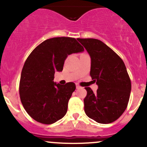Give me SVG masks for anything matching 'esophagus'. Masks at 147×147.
Here are the masks:
<instances>
[{"instance_id":"34e87169","label":"esophagus","mask_w":147,"mask_h":147,"mask_svg":"<svg viewBox=\"0 0 147 147\" xmlns=\"http://www.w3.org/2000/svg\"><path fill=\"white\" fill-rule=\"evenodd\" d=\"M76 88H77L78 89V88H80L81 86L79 85V84H76Z\"/></svg>"}]
</instances>
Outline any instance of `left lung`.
Wrapping results in <instances>:
<instances>
[{
    "mask_svg": "<svg viewBox=\"0 0 147 147\" xmlns=\"http://www.w3.org/2000/svg\"><path fill=\"white\" fill-rule=\"evenodd\" d=\"M91 59L90 77L98 85L97 92L86 87L84 111L100 124L115 122L126 110L131 90L125 64L117 54L100 40L77 38Z\"/></svg>",
    "mask_w": 147,
    "mask_h": 147,
    "instance_id": "obj_1",
    "label": "left lung"
}]
</instances>
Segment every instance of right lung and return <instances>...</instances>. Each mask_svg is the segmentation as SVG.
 Wrapping results in <instances>:
<instances>
[{
	"label": "right lung",
	"instance_id": "right-lung-1",
	"mask_svg": "<svg viewBox=\"0 0 147 147\" xmlns=\"http://www.w3.org/2000/svg\"><path fill=\"white\" fill-rule=\"evenodd\" d=\"M84 50L75 38L55 37L42 42L27 58L20 79V98L25 110L36 122L51 124L66 114L76 86L73 82L55 83V73L63 70L69 55Z\"/></svg>",
	"mask_w": 147,
	"mask_h": 147
}]
</instances>
